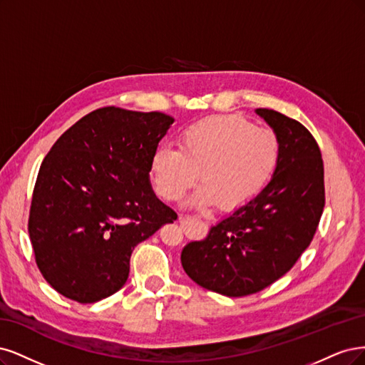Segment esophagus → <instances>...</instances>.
Listing matches in <instances>:
<instances>
[{
	"label": "esophagus",
	"mask_w": 365,
	"mask_h": 365,
	"mask_svg": "<svg viewBox=\"0 0 365 365\" xmlns=\"http://www.w3.org/2000/svg\"><path fill=\"white\" fill-rule=\"evenodd\" d=\"M192 225H195V220H192L190 217H182L180 218V226L183 227V230L192 227Z\"/></svg>",
	"instance_id": "34e87169"
}]
</instances>
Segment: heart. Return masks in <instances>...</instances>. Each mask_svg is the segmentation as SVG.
I'll return each mask as SVG.
<instances>
[{
  "label": "heart",
  "instance_id": "1",
  "mask_svg": "<svg viewBox=\"0 0 365 365\" xmlns=\"http://www.w3.org/2000/svg\"><path fill=\"white\" fill-rule=\"evenodd\" d=\"M282 158L280 138L272 128L256 127L238 116H210L187 125L178 148L159 145L150 171L158 192L175 202L200 178L203 185L186 206L227 207L250 203L272 182Z\"/></svg>",
  "mask_w": 365,
  "mask_h": 365
}]
</instances>
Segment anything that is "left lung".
I'll list each match as a JSON object with an SVG mask.
<instances>
[{
    "label": "left lung",
    "mask_w": 365,
    "mask_h": 365,
    "mask_svg": "<svg viewBox=\"0 0 365 365\" xmlns=\"http://www.w3.org/2000/svg\"><path fill=\"white\" fill-rule=\"evenodd\" d=\"M255 112L280 138L276 174L180 256L195 284L227 297L255 294L287 274L311 244L324 207L322 153L308 128L272 109Z\"/></svg>",
    "instance_id": "obj_1"
}]
</instances>
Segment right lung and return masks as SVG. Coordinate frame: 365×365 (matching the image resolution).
<instances>
[{
  "mask_svg": "<svg viewBox=\"0 0 365 365\" xmlns=\"http://www.w3.org/2000/svg\"><path fill=\"white\" fill-rule=\"evenodd\" d=\"M173 123L160 112L103 108L45 156L29 233L42 276L62 296H112L127 282L135 247L178 218L150 183L151 155Z\"/></svg>",
  "mask_w": 365,
  "mask_h": 365,
  "instance_id": "1",
  "label": "right lung"
}]
</instances>
